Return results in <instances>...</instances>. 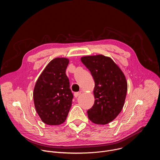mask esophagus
I'll use <instances>...</instances> for the list:
<instances>
[{
	"mask_svg": "<svg viewBox=\"0 0 160 160\" xmlns=\"http://www.w3.org/2000/svg\"><path fill=\"white\" fill-rule=\"evenodd\" d=\"M81 94V92H75V94H74V96H75V98H78L80 95Z\"/></svg>",
	"mask_w": 160,
	"mask_h": 160,
	"instance_id": "34e87169",
	"label": "esophagus"
}]
</instances>
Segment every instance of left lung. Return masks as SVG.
I'll use <instances>...</instances> for the list:
<instances>
[{"label":"left lung","instance_id":"8db88e82","mask_svg":"<svg viewBox=\"0 0 160 160\" xmlns=\"http://www.w3.org/2000/svg\"><path fill=\"white\" fill-rule=\"evenodd\" d=\"M95 82L94 104L87 111L90 121L106 125L115 119L124 106L127 82L123 72L112 59L103 55L81 58Z\"/></svg>","mask_w":160,"mask_h":160}]
</instances>
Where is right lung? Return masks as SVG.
<instances>
[{
	"label": "right lung",
	"mask_w": 160,
	"mask_h": 160,
	"mask_svg": "<svg viewBox=\"0 0 160 160\" xmlns=\"http://www.w3.org/2000/svg\"><path fill=\"white\" fill-rule=\"evenodd\" d=\"M69 59H52L39 76L33 90V101L42 121L47 125L64 123L72 104L73 94L66 75Z\"/></svg>",
	"instance_id": "1"
}]
</instances>
